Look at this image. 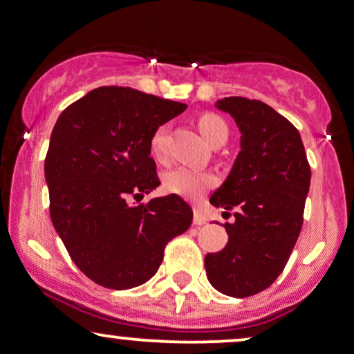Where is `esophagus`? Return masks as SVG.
I'll return each mask as SVG.
<instances>
[{
    "mask_svg": "<svg viewBox=\"0 0 354 354\" xmlns=\"http://www.w3.org/2000/svg\"><path fill=\"white\" fill-rule=\"evenodd\" d=\"M207 223V220H205V216L202 215V213H200L198 210H195L194 212V225L195 226H202V225H205Z\"/></svg>",
    "mask_w": 354,
    "mask_h": 354,
    "instance_id": "esophagus-1",
    "label": "esophagus"
}]
</instances>
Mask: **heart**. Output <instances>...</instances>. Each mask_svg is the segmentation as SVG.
Segmentation results:
<instances>
[{"label":"heart","instance_id":"heart-1","mask_svg":"<svg viewBox=\"0 0 354 354\" xmlns=\"http://www.w3.org/2000/svg\"><path fill=\"white\" fill-rule=\"evenodd\" d=\"M198 129L208 144H213L218 139L228 138V126L223 118L215 113H203L198 118ZM165 138H167V128L159 126L152 133L149 146L151 152L156 157H162L165 151ZM164 184L169 192L182 195L185 198H198L215 184V178L210 174L200 172L197 169L178 165L176 169H170L164 176Z\"/></svg>","mask_w":354,"mask_h":354}]
</instances>
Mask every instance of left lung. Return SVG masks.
Listing matches in <instances>:
<instances>
[{
    "instance_id": "1",
    "label": "left lung",
    "mask_w": 354,
    "mask_h": 354,
    "mask_svg": "<svg viewBox=\"0 0 354 354\" xmlns=\"http://www.w3.org/2000/svg\"><path fill=\"white\" fill-rule=\"evenodd\" d=\"M216 106L241 131V151L213 207L234 210L228 243L205 256L210 283L230 297L259 294L281 276L302 230L310 165L297 128L259 100L228 97Z\"/></svg>"
}]
</instances>
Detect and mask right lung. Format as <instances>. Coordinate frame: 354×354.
<instances>
[{
	"mask_svg": "<svg viewBox=\"0 0 354 354\" xmlns=\"http://www.w3.org/2000/svg\"><path fill=\"white\" fill-rule=\"evenodd\" d=\"M184 103L100 86L68 104L52 129L46 182L52 223L72 261L106 289L124 290L154 276L170 239L194 212L178 195L134 205L160 184L151 136Z\"/></svg>",
	"mask_w": 354,
	"mask_h": 354,
	"instance_id": "add662e5",
	"label": "right lung"
}]
</instances>
